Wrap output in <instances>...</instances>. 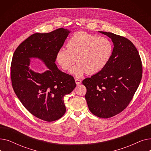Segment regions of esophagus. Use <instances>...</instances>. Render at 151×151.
<instances>
[{
  "mask_svg": "<svg viewBox=\"0 0 151 151\" xmlns=\"http://www.w3.org/2000/svg\"><path fill=\"white\" fill-rule=\"evenodd\" d=\"M75 83L77 85H78V84H80L81 83V80H79V79H75Z\"/></svg>",
  "mask_w": 151,
  "mask_h": 151,
  "instance_id": "esophagus-1",
  "label": "esophagus"
}]
</instances>
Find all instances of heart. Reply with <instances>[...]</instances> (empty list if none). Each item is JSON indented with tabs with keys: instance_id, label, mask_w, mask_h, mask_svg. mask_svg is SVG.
Masks as SVG:
<instances>
[{
	"instance_id": "heart-1",
	"label": "heart",
	"mask_w": 151,
	"mask_h": 151,
	"mask_svg": "<svg viewBox=\"0 0 151 151\" xmlns=\"http://www.w3.org/2000/svg\"><path fill=\"white\" fill-rule=\"evenodd\" d=\"M67 49L62 47L55 59L63 70H70V73L80 78L86 73L96 74L104 69L113 52V45L105 37H96L83 31L75 32L67 42Z\"/></svg>"
}]
</instances>
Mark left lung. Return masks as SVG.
<instances>
[{
    "mask_svg": "<svg viewBox=\"0 0 151 151\" xmlns=\"http://www.w3.org/2000/svg\"><path fill=\"white\" fill-rule=\"evenodd\" d=\"M113 43L112 56L100 72L83 81L90 111L99 117H111L129 105L142 78V62L136 47L129 39L99 31Z\"/></svg>",
    "mask_w": 151,
    "mask_h": 151,
    "instance_id": "8db88e82",
    "label": "left lung"
}]
</instances>
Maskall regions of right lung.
Instances as JSON below:
<instances>
[{
  "instance_id": "1",
  "label": "right lung",
  "mask_w": 151,
  "mask_h": 151,
  "mask_svg": "<svg viewBox=\"0 0 151 151\" xmlns=\"http://www.w3.org/2000/svg\"><path fill=\"white\" fill-rule=\"evenodd\" d=\"M70 32L59 28L49 33H36L15 50L11 63V80L17 96L29 112L42 120L56 121L65 113L63 97L73 91L72 76L55 65V56ZM30 58L42 60L49 68L42 74L29 69Z\"/></svg>"
}]
</instances>
